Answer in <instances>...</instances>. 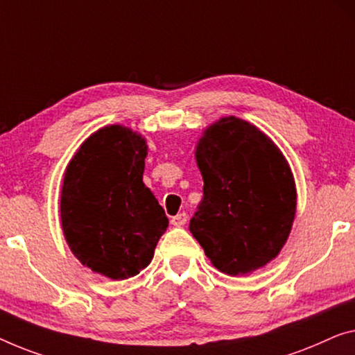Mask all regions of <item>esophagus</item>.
<instances>
[{
    "label": "esophagus",
    "mask_w": 355,
    "mask_h": 355,
    "mask_svg": "<svg viewBox=\"0 0 355 355\" xmlns=\"http://www.w3.org/2000/svg\"><path fill=\"white\" fill-rule=\"evenodd\" d=\"M187 220H188V215L183 211V214H178V215H175V216H172L171 223H172L173 226H183L184 223H187Z\"/></svg>",
    "instance_id": "1"
}]
</instances>
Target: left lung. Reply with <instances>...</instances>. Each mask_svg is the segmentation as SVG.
<instances>
[{"mask_svg": "<svg viewBox=\"0 0 355 355\" xmlns=\"http://www.w3.org/2000/svg\"><path fill=\"white\" fill-rule=\"evenodd\" d=\"M204 198L189 231L211 264L244 276L274 260L296 211L293 173L282 151L244 119L221 118L196 146Z\"/></svg>", "mask_w": 355, "mask_h": 355, "instance_id": "obj_1", "label": "left lung"}]
</instances>
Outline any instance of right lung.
<instances>
[{
  "label": "right lung",
  "mask_w": 355,
  "mask_h": 355,
  "mask_svg": "<svg viewBox=\"0 0 355 355\" xmlns=\"http://www.w3.org/2000/svg\"><path fill=\"white\" fill-rule=\"evenodd\" d=\"M148 146L124 125L98 129L67 166L60 196L67 244L84 266L123 280L145 269L168 220L144 183Z\"/></svg>",
  "instance_id": "obj_1"
}]
</instances>
